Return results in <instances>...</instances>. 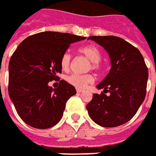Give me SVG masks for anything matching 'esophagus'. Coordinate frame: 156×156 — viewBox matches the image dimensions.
Segmentation results:
<instances>
[{
	"mask_svg": "<svg viewBox=\"0 0 156 156\" xmlns=\"http://www.w3.org/2000/svg\"><path fill=\"white\" fill-rule=\"evenodd\" d=\"M83 90H82V89H77V92L78 93H80V92H83Z\"/></svg>",
	"mask_w": 156,
	"mask_h": 156,
	"instance_id": "obj_1",
	"label": "esophagus"
}]
</instances>
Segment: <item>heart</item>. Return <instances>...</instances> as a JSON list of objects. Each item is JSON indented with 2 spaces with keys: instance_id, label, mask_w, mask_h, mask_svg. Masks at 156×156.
Instances as JSON below:
<instances>
[{
  "instance_id": "heart-1",
  "label": "heart",
  "mask_w": 156,
  "mask_h": 156,
  "mask_svg": "<svg viewBox=\"0 0 156 156\" xmlns=\"http://www.w3.org/2000/svg\"><path fill=\"white\" fill-rule=\"evenodd\" d=\"M79 51L86 57L91 62V66L90 68H92L93 70H98L99 68V61L101 60V51L96 46L88 45L83 46L79 49ZM72 64V55L70 52H65L61 58L62 69L64 71H68L71 67ZM66 81L71 83L72 85L77 87L78 89H83L86 87V85L90 83L93 81V77L90 74H71L66 78Z\"/></svg>"
}]
</instances>
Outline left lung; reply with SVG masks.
<instances>
[{
  "label": "left lung",
  "instance_id": "1",
  "mask_svg": "<svg viewBox=\"0 0 156 156\" xmlns=\"http://www.w3.org/2000/svg\"><path fill=\"white\" fill-rule=\"evenodd\" d=\"M109 54L110 70L86 105L89 115L102 127L120 126L136 115L144 101L148 68L140 51L123 39L115 36H90ZM109 93V94H106Z\"/></svg>",
  "mask_w": 156,
  "mask_h": 156
}]
</instances>
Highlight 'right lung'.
I'll use <instances>...</instances> for the list:
<instances>
[{"instance_id": "1", "label": "right lung", "mask_w": 156, "mask_h": 156, "mask_svg": "<svg viewBox=\"0 0 156 156\" xmlns=\"http://www.w3.org/2000/svg\"><path fill=\"white\" fill-rule=\"evenodd\" d=\"M84 39L48 31L31 35L16 48L8 65V94L29 126L48 129L60 121L66 101L77 91L65 80L57 88L48 83L61 73V58L70 45Z\"/></svg>"}]
</instances>
